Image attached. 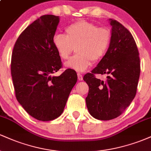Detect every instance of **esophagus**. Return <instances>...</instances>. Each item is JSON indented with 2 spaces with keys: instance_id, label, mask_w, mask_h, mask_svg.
Returning <instances> with one entry per match:
<instances>
[{
  "instance_id": "34e87169",
  "label": "esophagus",
  "mask_w": 151,
  "mask_h": 151,
  "mask_svg": "<svg viewBox=\"0 0 151 151\" xmlns=\"http://www.w3.org/2000/svg\"><path fill=\"white\" fill-rule=\"evenodd\" d=\"M77 77H78V79H79V81H82L83 80V76L81 75L80 73L77 74Z\"/></svg>"
}]
</instances>
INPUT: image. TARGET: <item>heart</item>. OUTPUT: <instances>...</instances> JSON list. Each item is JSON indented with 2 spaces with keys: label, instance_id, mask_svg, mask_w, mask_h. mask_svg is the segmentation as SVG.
Listing matches in <instances>:
<instances>
[{
  "label": "heart",
  "instance_id": "obj_1",
  "mask_svg": "<svg viewBox=\"0 0 151 151\" xmlns=\"http://www.w3.org/2000/svg\"><path fill=\"white\" fill-rule=\"evenodd\" d=\"M66 35L57 33L52 44L62 60H67L74 50L77 54L65 62L66 68L82 72L91 65L92 61L101 60L108 52L112 34L106 27L86 20H79L65 28Z\"/></svg>",
  "mask_w": 151,
  "mask_h": 151
}]
</instances>
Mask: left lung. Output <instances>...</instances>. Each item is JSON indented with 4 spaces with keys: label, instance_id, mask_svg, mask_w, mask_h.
I'll return each instance as SVG.
<instances>
[{
    "label": "left lung",
    "instance_id": "left-lung-1",
    "mask_svg": "<svg viewBox=\"0 0 151 151\" xmlns=\"http://www.w3.org/2000/svg\"><path fill=\"white\" fill-rule=\"evenodd\" d=\"M109 21L112 39L108 52L91 73L84 77L89 88L86 98L88 111L102 121L117 118L131 104L141 72L139 53L132 35L116 20ZM94 73L107 74V81L96 79Z\"/></svg>",
    "mask_w": 151,
    "mask_h": 151
}]
</instances>
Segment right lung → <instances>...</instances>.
<instances>
[{"label":"right lung","instance_id":"obj_1","mask_svg":"<svg viewBox=\"0 0 151 151\" xmlns=\"http://www.w3.org/2000/svg\"><path fill=\"white\" fill-rule=\"evenodd\" d=\"M60 17L45 15L27 26L15 42L11 58V75L18 101L31 116L52 121L63 112L77 75L62 67L52 38Z\"/></svg>","mask_w":151,"mask_h":151}]
</instances>
